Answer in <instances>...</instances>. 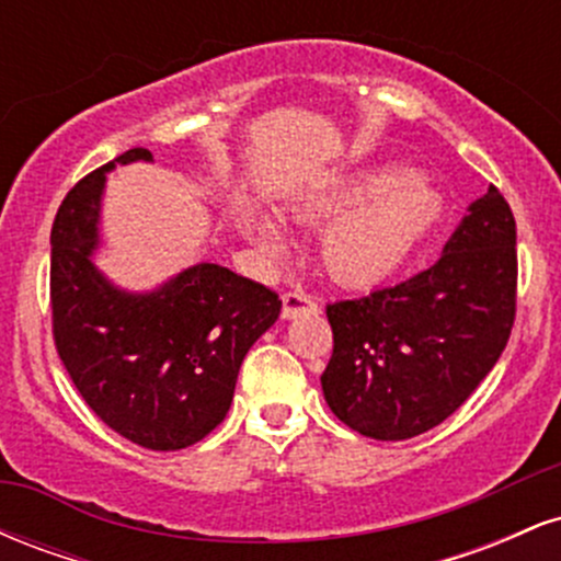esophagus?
<instances>
[{
  "label": "esophagus",
  "instance_id": "esophagus-1",
  "mask_svg": "<svg viewBox=\"0 0 561 561\" xmlns=\"http://www.w3.org/2000/svg\"><path fill=\"white\" fill-rule=\"evenodd\" d=\"M317 311H319L317 300H313L311 295L300 293V289L282 295V319H298L300 313H317Z\"/></svg>",
  "mask_w": 561,
  "mask_h": 561
}]
</instances>
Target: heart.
<instances>
[{
    "label": "heart",
    "mask_w": 561,
    "mask_h": 561,
    "mask_svg": "<svg viewBox=\"0 0 561 561\" xmlns=\"http://www.w3.org/2000/svg\"><path fill=\"white\" fill-rule=\"evenodd\" d=\"M298 224L321 227L319 253L332 279L369 287L390 279L440 224L443 195L420 173L375 163L302 192L287 205ZM237 221L263 253L285 250V231L268 210L240 205Z\"/></svg>",
    "instance_id": "heart-1"
}]
</instances>
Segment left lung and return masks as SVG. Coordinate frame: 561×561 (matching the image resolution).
Segmentation results:
<instances>
[{"mask_svg":"<svg viewBox=\"0 0 561 561\" xmlns=\"http://www.w3.org/2000/svg\"><path fill=\"white\" fill-rule=\"evenodd\" d=\"M514 244L512 208L488 186L427 272L330 302L334 351L321 390L332 414L375 440H409L448 420L506 347Z\"/></svg>","mask_w":561,"mask_h":561,"instance_id":"left-lung-1","label":"left lung"}]
</instances>
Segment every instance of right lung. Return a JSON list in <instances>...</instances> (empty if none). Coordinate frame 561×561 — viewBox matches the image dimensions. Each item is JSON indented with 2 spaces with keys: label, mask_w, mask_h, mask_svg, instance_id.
Masks as SVG:
<instances>
[{
  "label": "right lung",
  "mask_w": 561,
  "mask_h": 561,
  "mask_svg": "<svg viewBox=\"0 0 561 561\" xmlns=\"http://www.w3.org/2000/svg\"><path fill=\"white\" fill-rule=\"evenodd\" d=\"M152 163L134 147L62 199L53 234L55 345L89 409L150 450L203 440L227 416L242 358L279 319L282 300L218 263H195L134 293L94 263L102 197L115 165Z\"/></svg>",
  "instance_id": "obj_1"
}]
</instances>
